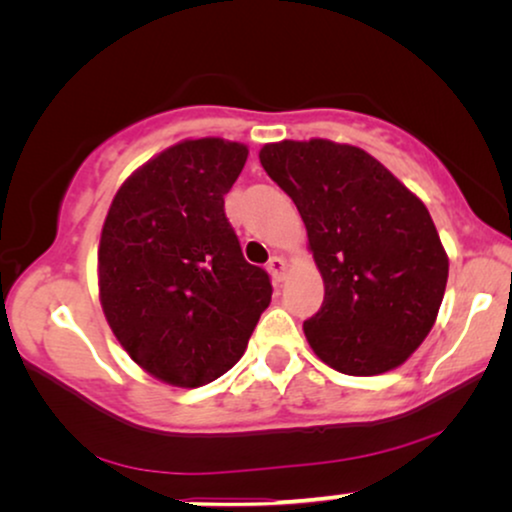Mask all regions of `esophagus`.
Segmentation results:
<instances>
[{
	"mask_svg": "<svg viewBox=\"0 0 512 512\" xmlns=\"http://www.w3.org/2000/svg\"><path fill=\"white\" fill-rule=\"evenodd\" d=\"M268 272L272 277V282H284V275H286V261L282 256H272L270 263H268Z\"/></svg>",
	"mask_w": 512,
	"mask_h": 512,
	"instance_id": "1",
	"label": "esophagus"
}]
</instances>
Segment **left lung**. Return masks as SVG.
Returning a JSON list of instances; mask_svg holds the SVG:
<instances>
[{"instance_id":"8db88e82","label":"left lung","mask_w":512,"mask_h":512,"mask_svg":"<svg viewBox=\"0 0 512 512\" xmlns=\"http://www.w3.org/2000/svg\"><path fill=\"white\" fill-rule=\"evenodd\" d=\"M258 158L296 202L324 279L303 324L314 354L359 377L401 366L436 324L450 270L429 209L359 146L284 139Z\"/></svg>"}]
</instances>
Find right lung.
<instances>
[{
    "label": "right lung",
    "instance_id": "right-lung-1",
    "mask_svg": "<svg viewBox=\"0 0 512 512\" xmlns=\"http://www.w3.org/2000/svg\"><path fill=\"white\" fill-rule=\"evenodd\" d=\"M249 149L184 139L118 188L97 249L102 312L139 368L172 387L214 382L242 359L270 305L223 212Z\"/></svg>",
    "mask_w": 512,
    "mask_h": 512
}]
</instances>
